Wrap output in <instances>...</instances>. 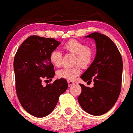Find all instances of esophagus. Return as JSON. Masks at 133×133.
Wrapping results in <instances>:
<instances>
[{"label":"esophagus","mask_w":133,"mask_h":133,"mask_svg":"<svg viewBox=\"0 0 133 133\" xmlns=\"http://www.w3.org/2000/svg\"><path fill=\"white\" fill-rule=\"evenodd\" d=\"M68 85L69 87H71V86L73 85L74 84V82L73 81H68Z\"/></svg>","instance_id":"obj_1"}]
</instances>
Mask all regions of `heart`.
<instances>
[{"label":"heart","mask_w":133,"mask_h":133,"mask_svg":"<svg viewBox=\"0 0 133 133\" xmlns=\"http://www.w3.org/2000/svg\"><path fill=\"white\" fill-rule=\"evenodd\" d=\"M63 49L65 52L75 55L74 60L75 65L71 68H63L58 71L57 76L61 78L73 80L81 73V66L87 68L92 63L95 55L94 50L86 43L75 39L70 40L64 43ZM49 59L54 66L59 68L62 65V53L58 50H52L49 55Z\"/></svg>","instance_id":"b5f03b06"}]
</instances>
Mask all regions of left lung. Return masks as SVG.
Here are the masks:
<instances>
[{
  "instance_id": "1",
  "label": "left lung",
  "mask_w": 133,
  "mask_h": 133,
  "mask_svg": "<svg viewBox=\"0 0 133 133\" xmlns=\"http://www.w3.org/2000/svg\"><path fill=\"white\" fill-rule=\"evenodd\" d=\"M86 37L96 42L97 54L92 64L81 76L84 81H93V87L79 84V103L84 111L93 116L104 114L112 109L121 90L122 59L117 46L108 36L93 33Z\"/></svg>"
}]
</instances>
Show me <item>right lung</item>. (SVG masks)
Listing matches in <instances>:
<instances>
[{"mask_svg": "<svg viewBox=\"0 0 133 133\" xmlns=\"http://www.w3.org/2000/svg\"><path fill=\"white\" fill-rule=\"evenodd\" d=\"M60 44L54 38L36 35L26 39L14 56L16 91L23 109L35 117H43L53 111L61 95L68 89L66 79L61 78L52 84L42 85V81L52 80L54 65L49 55Z\"/></svg>", "mask_w": 133, "mask_h": 133, "instance_id": "right-lung-1", "label": "right lung"}]
</instances>
